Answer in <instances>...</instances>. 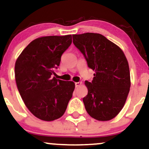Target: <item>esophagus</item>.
Wrapping results in <instances>:
<instances>
[{
    "mask_svg": "<svg viewBox=\"0 0 149 149\" xmlns=\"http://www.w3.org/2000/svg\"><path fill=\"white\" fill-rule=\"evenodd\" d=\"M82 82H75V85H76V87H80V85H81Z\"/></svg>",
    "mask_w": 149,
    "mask_h": 149,
    "instance_id": "34e87169",
    "label": "esophagus"
}]
</instances>
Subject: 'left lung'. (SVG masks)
<instances>
[{
    "mask_svg": "<svg viewBox=\"0 0 149 149\" xmlns=\"http://www.w3.org/2000/svg\"><path fill=\"white\" fill-rule=\"evenodd\" d=\"M88 67L95 71L92 82L85 81L88 94L83 98L86 111L98 121H109L119 113L130 91L128 60L122 50L98 33L73 35Z\"/></svg>",
    "mask_w": 149,
    "mask_h": 149,
    "instance_id": "1",
    "label": "left lung"
}]
</instances>
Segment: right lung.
<instances>
[{"label":"right lung","mask_w":149,"mask_h":149,"mask_svg":"<svg viewBox=\"0 0 149 149\" xmlns=\"http://www.w3.org/2000/svg\"><path fill=\"white\" fill-rule=\"evenodd\" d=\"M71 42V35L39 37L16 61L14 73L19 94L30 112L43 121L60 118L72 97L74 82L53 77L62 53Z\"/></svg>","instance_id":"obj_1"}]
</instances>
